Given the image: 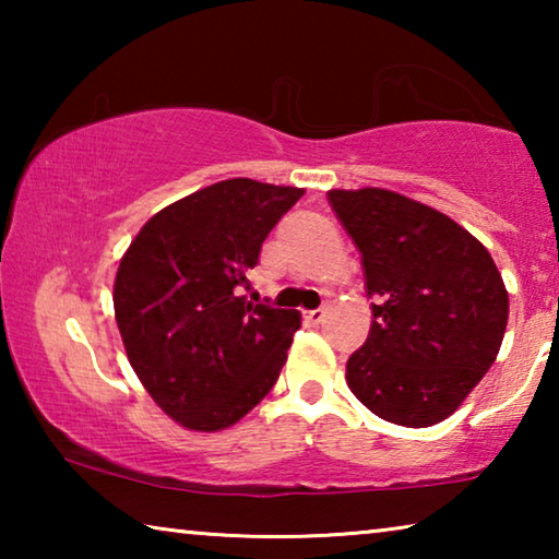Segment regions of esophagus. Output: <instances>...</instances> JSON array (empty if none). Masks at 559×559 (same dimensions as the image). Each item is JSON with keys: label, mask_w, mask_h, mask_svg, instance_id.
I'll list each match as a JSON object with an SVG mask.
<instances>
[{"label": "esophagus", "mask_w": 559, "mask_h": 559, "mask_svg": "<svg viewBox=\"0 0 559 559\" xmlns=\"http://www.w3.org/2000/svg\"><path fill=\"white\" fill-rule=\"evenodd\" d=\"M325 316H328V308H316V310H308L306 320L310 325H320L325 320Z\"/></svg>", "instance_id": "obj_1"}]
</instances>
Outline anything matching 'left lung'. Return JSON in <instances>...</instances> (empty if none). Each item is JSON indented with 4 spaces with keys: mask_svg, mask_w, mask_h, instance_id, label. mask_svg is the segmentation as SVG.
<instances>
[{
    "mask_svg": "<svg viewBox=\"0 0 559 559\" xmlns=\"http://www.w3.org/2000/svg\"><path fill=\"white\" fill-rule=\"evenodd\" d=\"M328 202L374 298L347 386L384 421L433 427L496 362L508 325L503 276L486 246L433 206L382 187L330 189Z\"/></svg>",
    "mask_w": 559,
    "mask_h": 559,
    "instance_id": "obj_1",
    "label": "left lung"
}]
</instances>
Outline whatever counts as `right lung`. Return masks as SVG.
Masks as SVG:
<instances>
[{"label": "right lung", "mask_w": 559, "mask_h": 559, "mask_svg": "<svg viewBox=\"0 0 559 559\" xmlns=\"http://www.w3.org/2000/svg\"><path fill=\"white\" fill-rule=\"evenodd\" d=\"M302 192L224 179L150 216L122 253L112 286L122 345L179 427L222 431L276 384L300 313L241 290L261 243Z\"/></svg>", "instance_id": "1"}]
</instances>
